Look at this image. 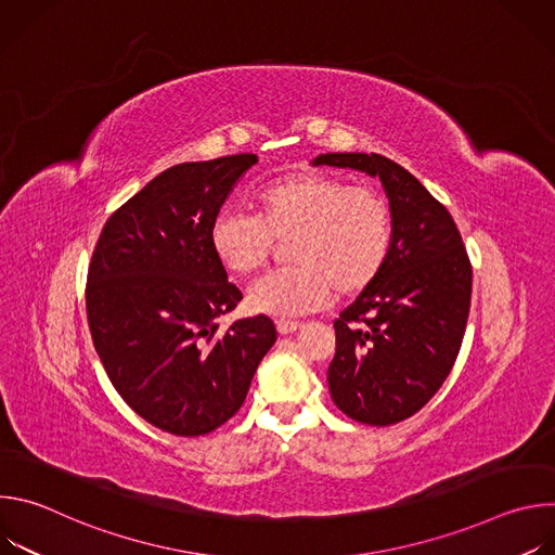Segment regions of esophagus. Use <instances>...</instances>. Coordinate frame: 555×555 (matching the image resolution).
<instances>
[{
  "label": "esophagus",
  "instance_id": "1",
  "mask_svg": "<svg viewBox=\"0 0 555 555\" xmlns=\"http://www.w3.org/2000/svg\"><path fill=\"white\" fill-rule=\"evenodd\" d=\"M302 327V323H298V321H279L276 323V330H279V334H294L296 330H300Z\"/></svg>",
  "mask_w": 555,
  "mask_h": 555
}]
</instances>
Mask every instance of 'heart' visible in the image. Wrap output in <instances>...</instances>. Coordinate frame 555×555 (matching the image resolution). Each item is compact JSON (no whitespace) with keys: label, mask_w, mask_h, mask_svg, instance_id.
I'll list each match as a JSON object with an SVG mask.
<instances>
[{"label":"heart","mask_w":555,"mask_h":555,"mask_svg":"<svg viewBox=\"0 0 555 555\" xmlns=\"http://www.w3.org/2000/svg\"><path fill=\"white\" fill-rule=\"evenodd\" d=\"M255 217L219 212L208 230L215 259L234 276H250L287 242L292 263L255 283L248 305L272 315L325 307L334 289L353 296L375 283L392 248V210L369 184L325 171H294L261 184Z\"/></svg>","instance_id":"heart-1"}]
</instances>
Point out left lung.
I'll list each match as a JSON object with an SVG mask.
<instances>
[{
  "instance_id": "obj_1",
  "label": "left lung",
  "mask_w": 555,
  "mask_h": 555,
  "mask_svg": "<svg viewBox=\"0 0 555 555\" xmlns=\"http://www.w3.org/2000/svg\"><path fill=\"white\" fill-rule=\"evenodd\" d=\"M313 165L377 176L388 195L390 257L334 321L327 382L347 417L392 426L422 411L454 366L469 313L472 263L448 208L398 163L377 153H323Z\"/></svg>"
}]
</instances>
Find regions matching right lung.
Segmentation results:
<instances>
[{"mask_svg": "<svg viewBox=\"0 0 555 555\" xmlns=\"http://www.w3.org/2000/svg\"><path fill=\"white\" fill-rule=\"evenodd\" d=\"M255 153L184 163L153 178L105 221L86 283L88 325L105 373L144 422L208 435L246 402L276 343L266 313L219 330L244 298L208 230Z\"/></svg>", "mask_w": 555, "mask_h": 555, "instance_id": "right-lung-1", "label": "right lung"}]
</instances>
